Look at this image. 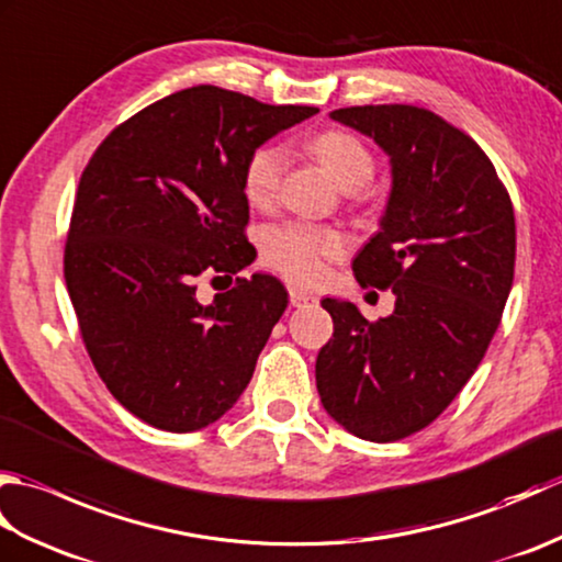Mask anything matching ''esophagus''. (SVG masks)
Here are the masks:
<instances>
[{
    "label": "esophagus",
    "mask_w": 562,
    "mask_h": 562,
    "mask_svg": "<svg viewBox=\"0 0 562 562\" xmlns=\"http://www.w3.org/2000/svg\"><path fill=\"white\" fill-rule=\"evenodd\" d=\"M312 302H316L314 294L302 292V290H290V304L292 306H304V304H312Z\"/></svg>",
    "instance_id": "34e87169"
}]
</instances>
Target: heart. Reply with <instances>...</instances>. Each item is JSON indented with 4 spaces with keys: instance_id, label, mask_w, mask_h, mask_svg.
I'll return each instance as SVG.
<instances>
[{
    "instance_id": "heart-1",
    "label": "heart",
    "mask_w": 562,
    "mask_h": 562,
    "mask_svg": "<svg viewBox=\"0 0 562 562\" xmlns=\"http://www.w3.org/2000/svg\"><path fill=\"white\" fill-rule=\"evenodd\" d=\"M312 151L342 188H362L372 181L374 154L352 133L326 130L312 139ZM288 164V149L280 145H262L250 154L244 169V193L250 205L270 207L278 200ZM345 248L348 244L340 234L306 229L296 224L272 229L266 238L270 266L300 284H312L324 278L326 260L342 256Z\"/></svg>"
}]
</instances>
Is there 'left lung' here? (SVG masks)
Masks as SVG:
<instances>
[{
  "instance_id": "1",
  "label": "left lung",
  "mask_w": 562,
  "mask_h": 562,
  "mask_svg": "<svg viewBox=\"0 0 562 562\" xmlns=\"http://www.w3.org/2000/svg\"><path fill=\"white\" fill-rule=\"evenodd\" d=\"M330 117L389 157L381 229L352 270L362 288H391L396 308L372 324L326 296L333 338L316 389L355 437L396 441L432 423L479 369L515 280V210L485 151L432 111L352 105Z\"/></svg>"
}]
</instances>
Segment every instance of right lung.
<instances>
[{
  "label": "right lung",
  "mask_w": 562,
  "mask_h": 562,
  "mask_svg": "<svg viewBox=\"0 0 562 562\" xmlns=\"http://www.w3.org/2000/svg\"><path fill=\"white\" fill-rule=\"evenodd\" d=\"M314 113L200 83L117 125L83 169L67 292L103 384L147 425L195 432L254 376L288 290L256 272L200 304L198 280H232L254 262L246 161Z\"/></svg>",
  "instance_id": "add662e5"
}]
</instances>
